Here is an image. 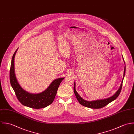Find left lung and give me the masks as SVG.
I'll return each instance as SVG.
<instances>
[{
  "instance_id": "left-lung-1",
  "label": "left lung",
  "mask_w": 134,
  "mask_h": 134,
  "mask_svg": "<svg viewBox=\"0 0 134 134\" xmlns=\"http://www.w3.org/2000/svg\"><path fill=\"white\" fill-rule=\"evenodd\" d=\"M123 57V56H122ZM124 64H125V62L124 60L123 59ZM125 67H124V75H123V78L122 81L121 85L119 88V90L115 92V93L112 95V96L105 98V99H99V100H93V101H87L84 100V99H83L80 95L77 93V92L76 90V83L74 82V93L75 94V95L76 96L77 99H78V102L80 103L81 105H82V106H84V107H87V108H92V109H99V108H102L103 107L106 106L108 104H109L110 103L112 102V101L114 100L119 95L121 89H122V83H123V81L124 79V76H125Z\"/></svg>"
}]
</instances>
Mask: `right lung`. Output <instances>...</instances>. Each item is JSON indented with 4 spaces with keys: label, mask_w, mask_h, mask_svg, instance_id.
<instances>
[{
    "label": "right lung",
    "mask_w": 134,
    "mask_h": 134,
    "mask_svg": "<svg viewBox=\"0 0 134 134\" xmlns=\"http://www.w3.org/2000/svg\"><path fill=\"white\" fill-rule=\"evenodd\" d=\"M18 50V49L15 51L12 58L10 81L18 100L23 105L34 109H41L48 106L53 103L59 85L65 78L55 79L46 90L41 93L33 94L28 92L20 85L15 74L14 58Z\"/></svg>",
    "instance_id": "add662e5"
}]
</instances>
